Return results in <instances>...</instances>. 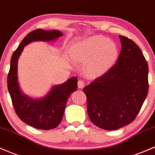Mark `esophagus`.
I'll list each match as a JSON object with an SVG mask.
<instances>
[{"instance_id": "obj_1", "label": "esophagus", "mask_w": 155, "mask_h": 155, "mask_svg": "<svg viewBox=\"0 0 155 155\" xmlns=\"http://www.w3.org/2000/svg\"><path fill=\"white\" fill-rule=\"evenodd\" d=\"M84 85H85V83H84V81L79 80V81H78V87L80 88V89L84 87Z\"/></svg>"}]
</instances>
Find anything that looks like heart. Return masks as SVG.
Instances as JSON below:
<instances>
[{"instance_id":"b5f03b06","label":"heart","mask_w":155,"mask_h":155,"mask_svg":"<svg viewBox=\"0 0 155 155\" xmlns=\"http://www.w3.org/2000/svg\"><path fill=\"white\" fill-rule=\"evenodd\" d=\"M76 51L78 61L89 62L86 68L91 76L104 74L118 57L116 45L103 36L92 37L83 40L77 45Z\"/></svg>"}]
</instances>
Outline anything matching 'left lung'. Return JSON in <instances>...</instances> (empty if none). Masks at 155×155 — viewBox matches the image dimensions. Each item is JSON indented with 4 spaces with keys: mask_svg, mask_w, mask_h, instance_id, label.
<instances>
[{
    "mask_svg": "<svg viewBox=\"0 0 155 155\" xmlns=\"http://www.w3.org/2000/svg\"><path fill=\"white\" fill-rule=\"evenodd\" d=\"M119 38L122 48L116 63L83 88L90 119L106 130L132 123L149 91V68L140 48L128 37Z\"/></svg>",
    "mask_w": 155,
    "mask_h": 155,
    "instance_id": "obj_1",
    "label": "left lung"
}]
</instances>
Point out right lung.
I'll return each instance as SVG.
<instances>
[{
	"instance_id": "1",
	"label": "right lung",
	"mask_w": 155,
	"mask_h": 155,
	"mask_svg": "<svg viewBox=\"0 0 155 155\" xmlns=\"http://www.w3.org/2000/svg\"><path fill=\"white\" fill-rule=\"evenodd\" d=\"M59 31L34 30L24 37L13 53L7 76L8 91L18 116L27 124L40 130H51L63 118L64 108L70 95L77 89V78L71 77L64 84L53 87L45 98L32 99L21 93L18 81V60L23 47L33 41H51L62 37Z\"/></svg>"
}]
</instances>
